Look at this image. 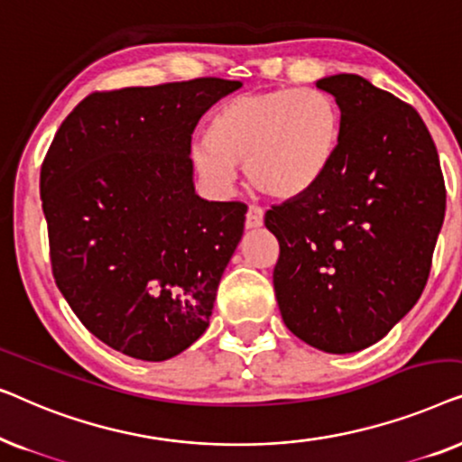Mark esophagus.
I'll use <instances>...</instances> for the list:
<instances>
[{"label": "esophagus", "instance_id": "1", "mask_svg": "<svg viewBox=\"0 0 462 462\" xmlns=\"http://www.w3.org/2000/svg\"><path fill=\"white\" fill-rule=\"evenodd\" d=\"M264 223V212L258 206H250L245 214V229H258Z\"/></svg>", "mask_w": 462, "mask_h": 462}]
</instances>
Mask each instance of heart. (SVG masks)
Instances as JSON below:
<instances>
[{
    "instance_id": "obj_1",
    "label": "heart",
    "mask_w": 462,
    "mask_h": 462,
    "mask_svg": "<svg viewBox=\"0 0 462 462\" xmlns=\"http://www.w3.org/2000/svg\"><path fill=\"white\" fill-rule=\"evenodd\" d=\"M340 109L319 88L239 94L214 113L206 143L191 151L199 179L212 191H229L236 166L269 198L290 199L321 180L337 157Z\"/></svg>"
}]
</instances>
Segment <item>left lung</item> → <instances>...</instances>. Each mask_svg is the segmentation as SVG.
<instances>
[{
    "mask_svg": "<svg viewBox=\"0 0 462 462\" xmlns=\"http://www.w3.org/2000/svg\"><path fill=\"white\" fill-rule=\"evenodd\" d=\"M343 119L337 157L307 193L273 206L275 299L288 330L326 353L387 337L425 290L446 214L438 149L412 106L362 75L315 81Z\"/></svg>",
    "mask_w": 462,
    "mask_h": 462,
    "instance_id": "1",
    "label": "left lung"
}]
</instances>
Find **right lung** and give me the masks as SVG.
<instances>
[{"label": "right lung", "instance_id": "1", "mask_svg": "<svg viewBox=\"0 0 462 462\" xmlns=\"http://www.w3.org/2000/svg\"><path fill=\"white\" fill-rule=\"evenodd\" d=\"M239 88L199 78L94 92L50 144L40 193L56 286L124 356L163 362L210 324L248 208L199 198L189 155L201 116Z\"/></svg>", "mask_w": 462, "mask_h": 462}]
</instances>
